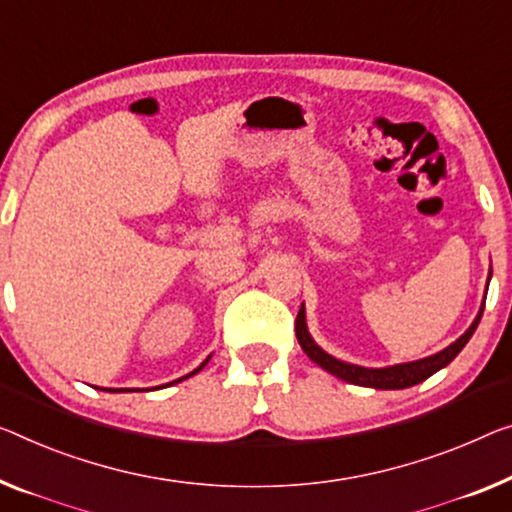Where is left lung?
Masks as SVG:
<instances>
[{
    "label": "left lung",
    "mask_w": 512,
    "mask_h": 512,
    "mask_svg": "<svg viewBox=\"0 0 512 512\" xmlns=\"http://www.w3.org/2000/svg\"><path fill=\"white\" fill-rule=\"evenodd\" d=\"M492 280V266H490V276H487V285ZM487 285H485V296H487ZM483 308L485 301L480 305L478 315L467 331H464L460 338L451 342L446 349L441 352L418 358V361H409V363H395V365H386V368H365V365H354L347 361H340V358L331 356L329 352H324L322 347L312 340V335L308 331V324H305V305L301 303L299 315H296V338H299V345L305 354H308L310 361H315L319 368H324L326 372H331L342 381H349V384L356 386H368V388H379V391H398V388H409L425 381L427 377H432L434 372H439L441 368H446L453 358L462 352L464 345H467L471 335H474L476 326L483 317Z\"/></svg>",
    "instance_id": "left-lung-1"
}]
</instances>
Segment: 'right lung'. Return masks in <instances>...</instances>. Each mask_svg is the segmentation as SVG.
<instances>
[{
  "label": "right lung",
  "mask_w": 512,
  "mask_h": 512,
  "mask_svg": "<svg viewBox=\"0 0 512 512\" xmlns=\"http://www.w3.org/2000/svg\"><path fill=\"white\" fill-rule=\"evenodd\" d=\"M211 358V356H209ZM209 358H207V361H204L202 365H200V368H195L193 372H188V375L186 377H181V379H177V381H183V379H188V377H193V375H197V372H200L202 368H204V365H207L209 363ZM170 384H174V381H170ZM167 386V384H165ZM160 388V386H158ZM101 391H112V393H124V391H131V388H101ZM137 391H140V388H137Z\"/></svg>",
  "instance_id": "right-lung-1"
}]
</instances>
